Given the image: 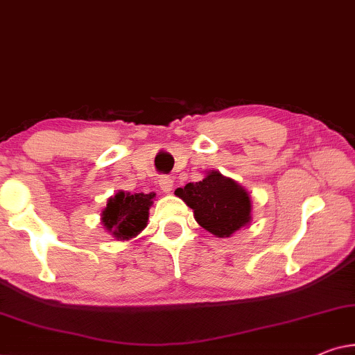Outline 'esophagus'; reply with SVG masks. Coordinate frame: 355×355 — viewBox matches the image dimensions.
Instances as JSON below:
<instances>
[{"label":"esophagus","mask_w":355,"mask_h":355,"mask_svg":"<svg viewBox=\"0 0 355 355\" xmlns=\"http://www.w3.org/2000/svg\"><path fill=\"white\" fill-rule=\"evenodd\" d=\"M159 187L164 193H171L172 188H173V180L171 177H159Z\"/></svg>","instance_id":"1"}]
</instances>
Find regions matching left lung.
<instances>
[{
	"instance_id": "obj_1",
	"label": "left lung",
	"mask_w": 355,
	"mask_h": 355,
	"mask_svg": "<svg viewBox=\"0 0 355 355\" xmlns=\"http://www.w3.org/2000/svg\"><path fill=\"white\" fill-rule=\"evenodd\" d=\"M193 209L194 218L217 238H230L252 222V201L246 188L217 171L206 172L201 182L175 189Z\"/></svg>"
}]
</instances>
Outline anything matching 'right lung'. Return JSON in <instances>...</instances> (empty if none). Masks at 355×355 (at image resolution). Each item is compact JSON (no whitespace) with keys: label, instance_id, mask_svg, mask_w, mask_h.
Wrapping results in <instances>:
<instances>
[{"label":"right lung","instance_id":"right-lung-1","mask_svg":"<svg viewBox=\"0 0 355 355\" xmlns=\"http://www.w3.org/2000/svg\"><path fill=\"white\" fill-rule=\"evenodd\" d=\"M156 193H119L107 199L106 207L101 211L103 227L117 241H128L138 236L148 225L149 209H151Z\"/></svg>","mask_w":355,"mask_h":355}]
</instances>
